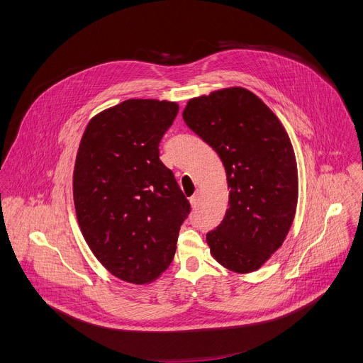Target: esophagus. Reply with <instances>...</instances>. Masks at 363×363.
Returning a JSON list of instances; mask_svg holds the SVG:
<instances>
[{
	"mask_svg": "<svg viewBox=\"0 0 363 363\" xmlns=\"http://www.w3.org/2000/svg\"><path fill=\"white\" fill-rule=\"evenodd\" d=\"M198 201H199V194H198V192L194 194V195L189 198V203H191L192 206H196V205H198Z\"/></svg>",
	"mask_w": 363,
	"mask_h": 363,
	"instance_id": "1",
	"label": "esophagus"
}]
</instances>
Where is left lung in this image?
Segmentation results:
<instances>
[{"label": "left lung", "instance_id": "8db88e82", "mask_svg": "<svg viewBox=\"0 0 363 363\" xmlns=\"http://www.w3.org/2000/svg\"><path fill=\"white\" fill-rule=\"evenodd\" d=\"M185 123L208 143L225 168L228 211L206 234L216 260L247 274L284 242L298 198L297 162L276 113L244 87H225L188 100Z\"/></svg>", "mask_w": 363, "mask_h": 363}]
</instances>
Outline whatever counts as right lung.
<instances>
[{"mask_svg":"<svg viewBox=\"0 0 363 363\" xmlns=\"http://www.w3.org/2000/svg\"><path fill=\"white\" fill-rule=\"evenodd\" d=\"M178 103L128 99L94 115L73 171L79 227L115 277L149 284L172 263L189 202L160 160V142Z\"/></svg>","mask_w":363,"mask_h":363,"instance_id":"right-lung-1","label":"right lung"}]
</instances>
